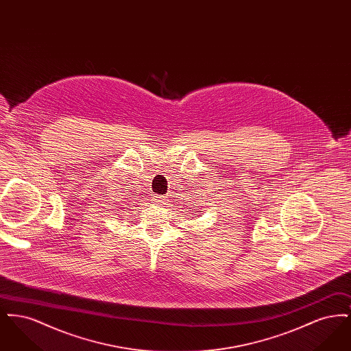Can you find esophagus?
<instances>
[{
    "mask_svg": "<svg viewBox=\"0 0 351 351\" xmlns=\"http://www.w3.org/2000/svg\"><path fill=\"white\" fill-rule=\"evenodd\" d=\"M168 199H169V195H165V196H155V202L156 204H160V205H163V204H166V202H168Z\"/></svg>",
    "mask_w": 351,
    "mask_h": 351,
    "instance_id": "1",
    "label": "esophagus"
}]
</instances>
